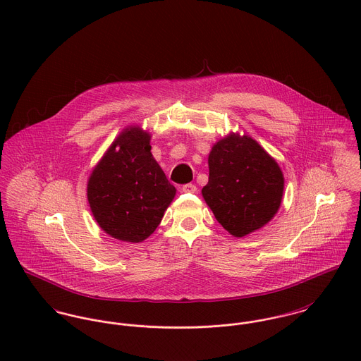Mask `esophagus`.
<instances>
[{
  "label": "esophagus",
  "instance_id": "1",
  "mask_svg": "<svg viewBox=\"0 0 361 361\" xmlns=\"http://www.w3.org/2000/svg\"><path fill=\"white\" fill-rule=\"evenodd\" d=\"M182 192H185V193H196L197 188L193 183H186V185L182 186Z\"/></svg>",
  "mask_w": 361,
  "mask_h": 361
}]
</instances>
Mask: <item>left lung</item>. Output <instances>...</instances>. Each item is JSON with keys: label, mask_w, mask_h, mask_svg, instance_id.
Masks as SVG:
<instances>
[{"label": "left lung", "mask_w": 361, "mask_h": 361, "mask_svg": "<svg viewBox=\"0 0 361 361\" xmlns=\"http://www.w3.org/2000/svg\"><path fill=\"white\" fill-rule=\"evenodd\" d=\"M208 168L203 197L231 235L246 236L276 214L283 193V175L256 140L226 136L212 147Z\"/></svg>", "instance_id": "8db88e82"}]
</instances>
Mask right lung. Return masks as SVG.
<instances>
[{"mask_svg": "<svg viewBox=\"0 0 361 361\" xmlns=\"http://www.w3.org/2000/svg\"><path fill=\"white\" fill-rule=\"evenodd\" d=\"M150 135L125 129L92 172L87 200L108 235L143 242L159 225L176 189L152 154Z\"/></svg>", "mask_w": 361, "mask_h": 361, "instance_id": "obj_1", "label": "right lung"}]
</instances>
